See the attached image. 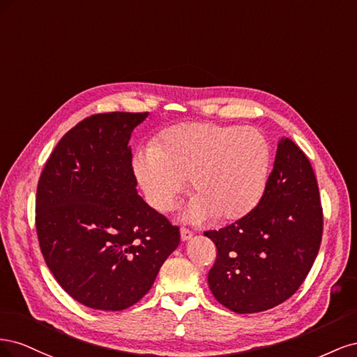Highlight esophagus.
<instances>
[{
  "instance_id": "obj_1",
  "label": "esophagus",
  "mask_w": 357,
  "mask_h": 357,
  "mask_svg": "<svg viewBox=\"0 0 357 357\" xmlns=\"http://www.w3.org/2000/svg\"><path fill=\"white\" fill-rule=\"evenodd\" d=\"M192 231H189V229H186V228H181L180 229V236H181V240L183 241H189L190 238H192Z\"/></svg>"
}]
</instances>
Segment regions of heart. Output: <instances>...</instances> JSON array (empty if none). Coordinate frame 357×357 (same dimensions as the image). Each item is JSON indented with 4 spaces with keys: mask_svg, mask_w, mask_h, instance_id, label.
<instances>
[{
    "mask_svg": "<svg viewBox=\"0 0 357 357\" xmlns=\"http://www.w3.org/2000/svg\"><path fill=\"white\" fill-rule=\"evenodd\" d=\"M271 150L252 126L185 123L146 144L134 156V172L144 197L158 211H168L186 188L195 193L186 215L204 220H235L261 201L269 174Z\"/></svg>",
    "mask_w": 357,
    "mask_h": 357,
    "instance_id": "1",
    "label": "heart"
}]
</instances>
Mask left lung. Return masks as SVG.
<instances>
[{
    "mask_svg": "<svg viewBox=\"0 0 357 357\" xmlns=\"http://www.w3.org/2000/svg\"><path fill=\"white\" fill-rule=\"evenodd\" d=\"M321 232L314 171L304 152L282 138L256 207L226 228L205 232L218 248L208 273L214 298L240 314L282 304L310 273Z\"/></svg>",
    "mask_w": 357,
    "mask_h": 357,
    "instance_id": "obj_1",
    "label": "left lung"
}]
</instances>
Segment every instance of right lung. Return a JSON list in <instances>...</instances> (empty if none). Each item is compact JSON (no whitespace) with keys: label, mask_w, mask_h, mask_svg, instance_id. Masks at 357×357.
Listing matches in <instances>:
<instances>
[{"label":"right lung","mask_w":357,"mask_h":357,"mask_svg":"<svg viewBox=\"0 0 357 357\" xmlns=\"http://www.w3.org/2000/svg\"><path fill=\"white\" fill-rule=\"evenodd\" d=\"M149 113L86 117L61 138L36 199L41 253L80 304L121 311L152 287L180 231L137 192L129 139Z\"/></svg>","instance_id":"right-lung-1"}]
</instances>
